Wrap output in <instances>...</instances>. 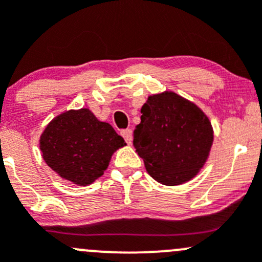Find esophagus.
Here are the masks:
<instances>
[{
	"label": "esophagus",
	"instance_id": "34e87169",
	"mask_svg": "<svg viewBox=\"0 0 262 262\" xmlns=\"http://www.w3.org/2000/svg\"><path fill=\"white\" fill-rule=\"evenodd\" d=\"M132 133H133V132H132V129H125V130L121 132V136L124 137V139H125L126 143L128 144L132 143Z\"/></svg>",
	"mask_w": 262,
	"mask_h": 262
}]
</instances>
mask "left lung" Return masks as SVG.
<instances>
[{
  "instance_id": "left-lung-1",
  "label": "left lung",
  "mask_w": 262,
  "mask_h": 262,
  "mask_svg": "<svg viewBox=\"0 0 262 262\" xmlns=\"http://www.w3.org/2000/svg\"><path fill=\"white\" fill-rule=\"evenodd\" d=\"M134 130V148L147 172L167 186L192 180L209 158L212 123L190 100L173 91L148 96Z\"/></svg>"
}]
</instances>
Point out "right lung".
I'll return each mask as SVG.
<instances>
[{
  "label": "right lung",
  "instance_id": "add662e5",
  "mask_svg": "<svg viewBox=\"0 0 262 262\" xmlns=\"http://www.w3.org/2000/svg\"><path fill=\"white\" fill-rule=\"evenodd\" d=\"M124 146L123 137L89 107L60 113L49 121L39 139L47 165L62 180L78 186L91 185L104 175L113 155Z\"/></svg>",
  "mask_w": 262,
  "mask_h": 262
}]
</instances>
